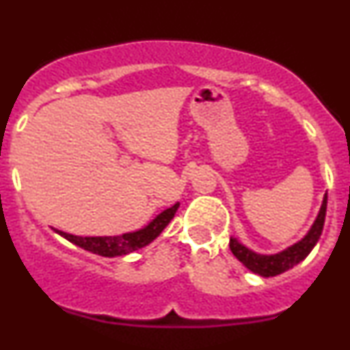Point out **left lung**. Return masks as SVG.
I'll return each instance as SVG.
<instances>
[{
  "mask_svg": "<svg viewBox=\"0 0 350 350\" xmlns=\"http://www.w3.org/2000/svg\"><path fill=\"white\" fill-rule=\"evenodd\" d=\"M325 213L327 194L323 196L321 211H319L317 218H315V221L312 224L310 230H308V233L305 234L300 241H297L295 245L288 246V248H285L280 253H275V255H260V253L252 252V250L246 248L245 245H241L237 238H230L231 253H233L248 270H252L253 273H258L260 277H275V275H280L283 271L295 267V265L300 263L301 260L307 258V255L312 252V248L317 245L323 230Z\"/></svg>",
  "mask_w": 350,
  "mask_h": 350,
  "instance_id": "8db88e82",
  "label": "left lung"
}]
</instances>
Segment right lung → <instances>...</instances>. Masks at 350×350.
<instances>
[{
    "instance_id": "1",
    "label": "right lung",
    "mask_w": 350,
    "mask_h": 350,
    "mask_svg": "<svg viewBox=\"0 0 350 350\" xmlns=\"http://www.w3.org/2000/svg\"><path fill=\"white\" fill-rule=\"evenodd\" d=\"M178 208L179 203H176L174 206H171V208L159 213V215L147 224V226L141 228V230L137 231H132V233L117 234V237H75V234L65 233V231H57L60 237H64L65 240L80 246V248L87 250V252L112 258V256H122L127 255V253L135 252V250L139 248H144V246L149 245L150 241L156 240V238L163 233L164 228L171 223V219L174 218Z\"/></svg>"
}]
</instances>
